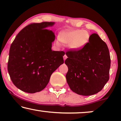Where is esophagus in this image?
I'll list each match as a JSON object with an SVG mask.
<instances>
[{"label":"esophagus","mask_w":121,"mask_h":121,"mask_svg":"<svg viewBox=\"0 0 121 121\" xmlns=\"http://www.w3.org/2000/svg\"><path fill=\"white\" fill-rule=\"evenodd\" d=\"M67 58V55H66V54H65V55H64V56H63V59H64V60H65Z\"/></svg>","instance_id":"esophagus-1"}]
</instances>
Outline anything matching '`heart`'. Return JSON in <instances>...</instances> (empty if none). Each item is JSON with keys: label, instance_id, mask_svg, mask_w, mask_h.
Listing matches in <instances>:
<instances>
[{"label": "heart", "instance_id": "obj_1", "mask_svg": "<svg viewBox=\"0 0 121 121\" xmlns=\"http://www.w3.org/2000/svg\"><path fill=\"white\" fill-rule=\"evenodd\" d=\"M90 35L84 30L64 31L60 34L59 39L62 42L69 44V47L73 51L82 48L89 41ZM59 44V43H58Z\"/></svg>", "mask_w": 121, "mask_h": 121}]
</instances>
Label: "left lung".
<instances>
[{
    "label": "left lung",
    "mask_w": 121,
    "mask_h": 121,
    "mask_svg": "<svg viewBox=\"0 0 121 121\" xmlns=\"http://www.w3.org/2000/svg\"><path fill=\"white\" fill-rule=\"evenodd\" d=\"M66 54V79L71 90L83 96L100 91L109 80L111 59L106 43L98 35H91L82 48Z\"/></svg>",
    "instance_id": "left-lung-1"
}]
</instances>
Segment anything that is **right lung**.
Here are the masks:
<instances>
[{
  "mask_svg": "<svg viewBox=\"0 0 121 121\" xmlns=\"http://www.w3.org/2000/svg\"><path fill=\"white\" fill-rule=\"evenodd\" d=\"M54 24H30L20 31L11 44L8 70L13 84L23 91H41L53 73L63 64L64 52L51 49L55 35L47 29Z\"/></svg>",
  "mask_w": 121,
  "mask_h": 121,
  "instance_id": "add662e5",
  "label": "right lung"
}]
</instances>
